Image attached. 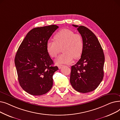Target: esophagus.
I'll return each mask as SVG.
<instances>
[{
  "label": "esophagus",
  "mask_w": 120,
  "mask_h": 120,
  "mask_svg": "<svg viewBox=\"0 0 120 120\" xmlns=\"http://www.w3.org/2000/svg\"><path fill=\"white\" fill-rule=\"evenodd\" d=\"M63 67V65H58V67L59 69H61Z\"/></svg>",
  "instance_id": "34e87169"
}]
</instances>
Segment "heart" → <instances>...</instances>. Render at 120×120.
<instances>
[{
	"instance_id": "b5f03b06",
	"label": "heart",
	"mask_w": 120,
	"mask_h": 120,
	"mask_svg": "<svg viewBox=\"0 0 120 120\" xmlns=\"http://www.w3.org/2000/svg\"><path fill=\"white\" fill-rule=\"evenodd\" d=\"M54 41L49 40L47 42L46 49L50 57L55 58L62 47L63 52L55 60L58 64H70L74 59H78L81 56L84 50V42L82 37L75 34L72 30L63 29L54 36Z\"/></svg>"
}]
</instances>
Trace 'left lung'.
<instances>
[{"label":"left lung","instance_id":"1","mask_svg":"<svg viewBox=\"0 0 120 120\" xmlns=\"http://www.w3.org/2000/svg\"><path fill=\"white\" fill-rule=\"evenodd\" d=\"M82 37L84 50L81 58L71 66L70 83L75 90L87 93L95 90L104 77L105 56L96 35L86 27L72 25Z\"/></svg>","mask_w":120,"mask_h":120}]
</instances>
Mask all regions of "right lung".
Listing matches in <instances>:
<instances>
[{
	"label": "right lung",
	"instance_id": "right-lung-1",
	"mask_svg": "<svg viewBox=\"0 0 120 120\" xmlns=\"http://www.w3.org/2000/svg\"><path fill=\"white\" fill-rule=\"evenodd\" d=\"M55 25L31 30L19 47L15 63L22 89L34 96L47 93L53 85L52 76L58 70L47 52V42L58 28Z\"/></svg>",
	"mask_w": 120,
	"mask_h": 120
}]
</instances>
